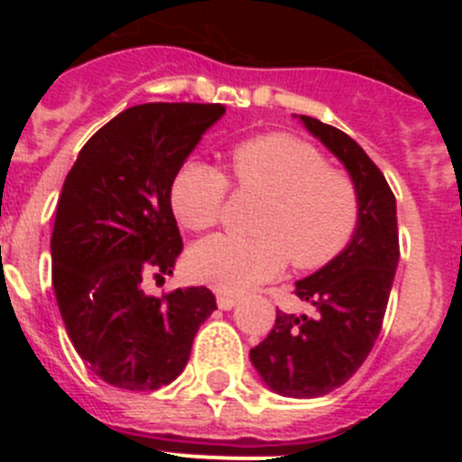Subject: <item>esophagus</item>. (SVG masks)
Masks as SVG:
<instances>
[{
    "instance_id": "obj_1",
    "label": "esophagus",
    "mask_w": 462,
    "mask_h": 462,
    "mask_svg": "<svg viewBox=\"0 0 462 462\" xmlns=\"http://www.w3.org/2000/svg\"><path fill=\"white\" fill-rule=\"evenodd\" d=\"M236 303H238V298L236 296H228V293H217V305L222 310L236 308Z\"/></svg>"
}]
</instances>
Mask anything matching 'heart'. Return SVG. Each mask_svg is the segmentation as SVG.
Here are the masks:
<instances>
[{"mask_svg": "<svg viewBox=\"0 0 462 462\" xmlns=\"http://www.w3.org/2000/svg\"><path fill=\"white\" fill-rule=\"evenodd\" d=\"M240 189L268 196L256 222V238L217 234L194 245L189 273L224 293H240L280 275L287 261L314 271L340 256L361 219V199L345 171L328 169L312 143L291 134H263L231 150ZM228 178L191 159L171 182V208L191 231L217 224Z\"/></svg>", "mask_w": 462, "mask_h": 462, "instance_id": "1", "label": "heart"}]
</instances>
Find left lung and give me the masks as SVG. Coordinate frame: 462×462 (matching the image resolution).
Wrapping results in <instances>:
<instances>
[{
    "mask_svg": "<svg viewBox=\"0 0 462 462\" xmlns=\"http://www.w3.org/2000/svg\"><path fill=\"white\" fill-rule=\"evenodd\" d=\"M300 122L349 171L361 219L340 256L296 282V296L312 305V317L277 310L275 326L250 358L275 393L319 398L340 389L373 352L400 259L398 217L389 182L354 138L310 116Z\"/></svg>",
    "mask_w": 462,
    "mask_h": 462,
    "instance_id": "8db88e82",
    "label": "left lung"
}]
</instances>
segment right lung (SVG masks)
Segmentation results:
<instances>
[{
  "label": "right lung",
  "instance_id": "add662e5",
  "mask_svg": "<svg viewBox=\"0 0 462 462\" xmlns=\"http://www.w3.org/2000/svg\"><path fill=\"white\" fill-rule=\"evenodd\" d=\"M222 104H141L122 110L80 150L52 228V287L79 356L110 386L154 391L189 361L217 310L206 287L150 296L182 252L171 182Z\"/></svg>",
  "mask_w": 462,
  "mask_h": 462
}]
</instances>
